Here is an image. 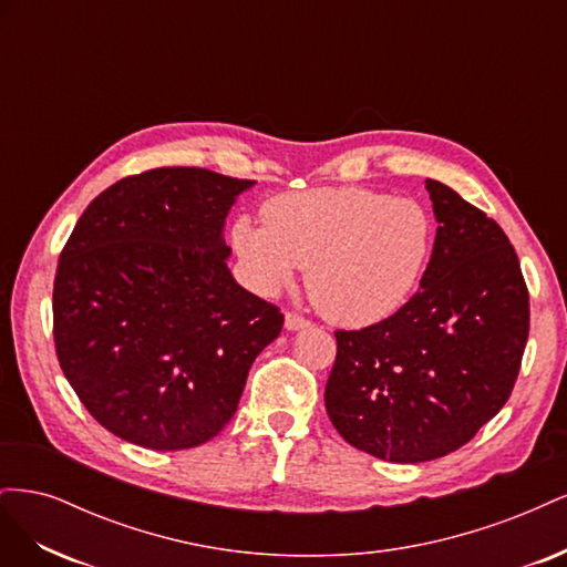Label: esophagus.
Segmentation results:
<instances>
[{
  "mask_svg": "<svg viewBox=\"0 0 567 567\" xmlns=\"http://www.w3.org/2000/svg\"><path fill=\"white\" fill-rule=\"evenodd\" d=\"M307 326H310V321H307L305 317L293 315V312H286V329L288 331H300V329H307Z\"/></svg>",
  "mask_w": 567,
  "mask_h": 567,
  "instance_id": "1",
  "label": "esophagus"
}]
</instances>
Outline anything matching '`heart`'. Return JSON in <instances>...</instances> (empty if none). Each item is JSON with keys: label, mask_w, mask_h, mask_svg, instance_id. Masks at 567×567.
Returning <instances> with one entry per match:
<instances>
[{"label": "heart", "mask_w": 567, "mask_h": 567, "mask_svg": "<svg viewBox=\"0 0 567 567\" xmlns=\"http://www.w3.org/2000/svg\"><path fill=\"white\" fill-rule=\"evenodd\" d=\"M433 246L421 203L362 186L293 192L265 205V225L238 219L234 248L262 290L307 271V293L338 326L362 329L402 310Z\"/></svg>", "instance_id": "b5f03b06"}]
</instances>
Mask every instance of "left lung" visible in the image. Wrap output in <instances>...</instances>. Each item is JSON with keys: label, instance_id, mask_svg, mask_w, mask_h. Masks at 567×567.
Listing matches in <instances>:
<instances>
[{"label": "left lung", "instance_id": "obj_1", "mask_svg": "<svg viewBox=\"0 0 567 567\" xmlns=\"http://www.w3.org/2000/svg\"><path fill=\"white\" fill-rule=\"evenodd\" d=\"M437 234L421 288L362 331H336L323 402L340 437L392 463L463 447L511 398L529 333L518 255L492 217L425 179Z\"/></svg>", "mask_w": 567, "mask_h": 567}]
</instances>
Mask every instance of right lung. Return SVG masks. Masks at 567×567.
Instances as JSON below:
<instances>
[{
	"instance_id": "add662e5",
	"label": "right lung",
	"mask_w": 567,
	"mask_h": 567,
	"mask_svg": "<svg viewBox=\"0 0 567 567\" xmlns=\"http://www.w3.org/2000/svg\"><path fill=\"white\" fill-rule=\"evenodd\" d=\"M200 167H158L99 194L54 279V342L90 414L156 452L198 447L238 409L279 307L238 286L225 221L252 186Z\"/></svg>"
}]
</instances>
